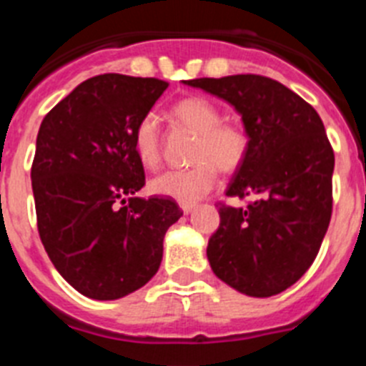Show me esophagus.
Listing matches in <instances>:
<instances>
[{"label": "esophagus", "mask_w": 366, "mask_h": 366, "mask_svg": "<svg viewBox=\"0 0 366 366\" xmlns=\"http://www.w3.org/2000/svg\"><path fill=\"white\" fill-rule=\"evenodd\" d=\"M194 206H197L194 202H180V209H182L186 214L191 213V211L194 209Z\"/></svg>", "instance_id": "1"}]
</instances>
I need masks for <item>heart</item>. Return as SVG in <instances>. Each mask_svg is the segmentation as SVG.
Returning <instances> with one entry per match:
<instances>
[{
  "instance_id": "obj_1",
  "label": "heart",
  "mask_w": 366,
  "mask_h": 366,
  "mask_svg": "<svg viewBox=\"0 0 366 366\" xmlns=\"http://www.w3.org/2000/svg\"><path fill=\"white\" fill-rule=\"evenodd\" d=\"M177 122L197 133L193 160L197 164L180 169H167L149 182V189L160 197L194 202L217 184V167L234 172L244 162L249 137L242 126L224 122L217 106L204 97H186L172 108ZM133 152L142 166L155 167L160 160L159 119L153 112L139 119L133 132Z\"/></svg>"
}]
</instances>
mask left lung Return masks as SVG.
I'll list each match as a JSON object with an SVG mask.
<instances>
[{"label": "left lung", "instance_id": "1", "mask_svg": "<svg viewBox=\"0 0 366 366\" xmlns=\"http://www.w3.org/2000/svg\"><path fill=\"white\" fill-rule=\"evenodd\" d=\"M184 84L229 102L249 137L225 194L254 200L245 209L220 204V225L207 244L211 269L242 295H280L312 265L329 229L334 152L325 126L309 102L264 75Z\"/></svg>", "mask_w": 366, "mask_h": 366}]
</instances>
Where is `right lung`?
I'll use <instances>...</instances> for the list:
<instances>
[{
  "label": "right lung",
  "mask_w": 366,
  "mask_h": 366,
  "mask_svg": "<svg viewBox=\"0 0 366 366\" xmlns=\"http://www.w3.org/2000/svg\"><path fill=\"white\" fill-rule=\"evenodd\" d=\"M166 88L155 77L97 75L41 122L30 172L37 229L57 272L86 298L119 300L146 285L182 217L175 200L135 194L146 177L133 132Z\"/></svg>",
  "instance_id": "right-lung-1"
}]
</instances>
